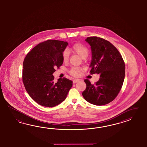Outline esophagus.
<instances>
[{
    "mask_svg": "<svg viewBox=\"0 0 147 147\" xmlns=\"http://www.w3.org/2000/svg\"><path fill=\"white\" fill-rule=\"evenodd\" d=\"M79 79H74L73 80V83H74V84H76V83H77L78 82H79Z\"/></svg>",
    "mask_w": 147,
    "mask_h": 147,
    "instance_id": "1",
    "label": "esophagus"
}]
</instances>
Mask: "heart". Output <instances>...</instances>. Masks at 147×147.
<instances>
[{
  "label": "heart",
  "mask_w": 147,
  "mask_h": 147,
  "mask_svg": "<svg viewBox=\"0 0 147 147\" xmlns=\"http://www.w3.org/2000/svg\"><path fill=\"white\" fill-rule=\"evenodd\" d=\"M69 51L73 53H76L83 59L86 58L89 55V50L88 48L83 44L80 43L74 44L71 47L69 48ZM62 58L64 62H66L67 61L69 58V54L67 50H65L63 52ZM82 71V69L81 67H73L70 69L69 72L71 76H80Z\"/></svg>",
  "instance_id": "obj_1"
}]
</instances>
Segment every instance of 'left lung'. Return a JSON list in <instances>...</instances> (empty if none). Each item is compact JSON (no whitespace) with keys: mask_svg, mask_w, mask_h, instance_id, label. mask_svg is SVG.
Returning <instances> with one entry per match:
<instances>
[{"mask_svg":"<svg viewBox=\"0 0 147 147\" xmlns=\"http://www.w3.org/2000/svg\"><path fill=\"white\" fill-rule=\"evenodd\" d=\"M86 41L91 47V74L100 75L94 84L85 79L87 87L82 92L84 98L90 103L103 105L115 99L123 84L125 65L123 57L115 47L108 40L96 36Z\"/></svg>","mask_w":147,"mask_h":147,"instance_id":"left-lung-1","label":"left lung"}]
</instances>
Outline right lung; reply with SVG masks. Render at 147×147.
Listing matches in <instances>:
<instances>
[{"label":"right lung","mask_w":147,"mask_h":147,"mask_svg":"<svg viewBox=\"0 0 147 147\" xmlns=\"http://www.w3.org/2000/svg\"><path fill=\"white\" fill-rule=\"evenodd\" d=\"M67 42L50 40L37 44L23 63L22 81L26 91L36 103L51 107L63 102L73 85L66 78L56 82L53 74L63 63L62 54Z\"/></svg>","instance_id":"right-lung-1"}]
</instances>
